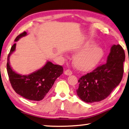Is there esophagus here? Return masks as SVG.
<instances>
[{
	"label": "esophagus",
	"instance_id": "34e87169",
	"mask_svg": "<svg viewBox=\"0 0 129 129\" xmlns=\"http://www.w3.org/2000/svg\"><path fill=\"white\" fill-rule=\"evenodd\" d=\"M64 74L66 75H71L72 74V72L70 70H67L64 71Z\"/></svg>",
	"mask_w": 129,
	"mask_h": 129
}]
</instances>
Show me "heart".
<instances>
[{
  "label": "heart",
  "instance_id": "b5f03b06",
  "mask_svg": "<svg viewBox=\"0 0 129 129\" xmlns=\"http://www.w3.org/2000/svg\"><path fill=\"white\" fill-rule=\"evenodd\" d=\"M93 44V42H87L77 49V51L80 53L75 57L74 63L80 70H91L99 64L103 57L104 52L103 48Z\"/></svg>",
  "mask_w": 129,
  "mask_h": 129
}]
</instances>
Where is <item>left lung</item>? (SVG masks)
Listing matches in <instances>:
<instances>
[{"label": "left lung", "mask_w": 129, "mask_h": 129, "mask_svg": "<svg viewBox=\"0 0 129 129\" xmlns=\"http://www.w3.org/2000/svg\"><path fill=\"white\" fill-rule=\"evenodd\" d=\"M125 53L120 45H113L107 62L79 78L77 95L87 103L101 101L112 93L122 80Z\"/></svg>", "instance_id": "left-lung-1"}]
</instances>
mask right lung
<instances>
[{
    "label": "right lung",
    "mask_w": 129,
    "mask_h": 129,
    "mask_svg": "<svg viewBox=\"0 0 129 129\" xmlns=\"http://www.w3.org/2000/svg\"><path fill=\"white\" fill-rule=\"evenodd\" d=\"M27 33L24 32L14 40L17 42ZM16 43H14L7 57V71L10 82L13 89L18 94L25 99L32 101H40L43 99L52 87L57 78L63 73V68L47 61L42 67L29 75H22L12 70L10 65V57L15 50Z\"/></svg>",
    "instance_id": "add662e5"
}]
</instances>
